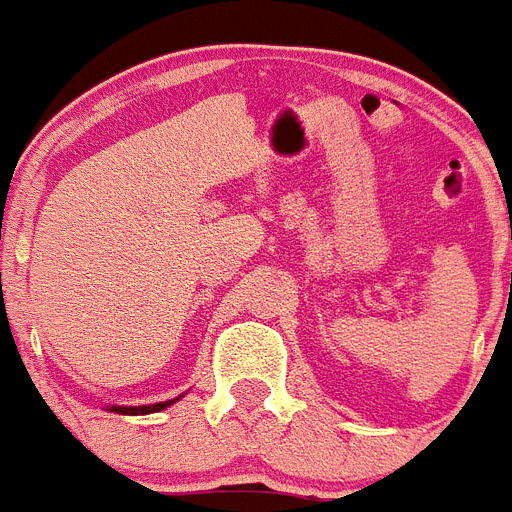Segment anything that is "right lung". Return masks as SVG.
Instances as JSON below:
<instances>
[{
  "mask_svg": "<svg viewBox=\"0 0 512 512\" xmlns=\"http://www.w3.org/2000/svg\"><path fill=\"white\" fill-rule=\"evenodd\" d=\"M180 398H183V395H177V398L164 400V403H154V405H107V411L122 413V416H146V413H159L164 411V408H170V405H175Z\"/></svg>",
  "mask_w": 512,
  "mask_h": 512,
  "instance_id": "add662e5",
  "label": "right lung"
}]
</instances>
